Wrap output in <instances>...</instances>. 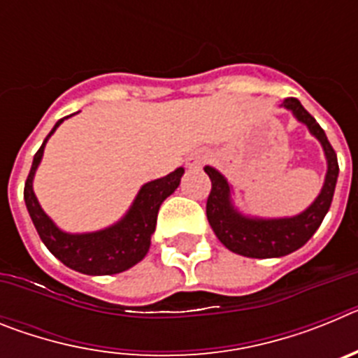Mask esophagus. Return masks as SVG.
Returning <instances> with one entry per match:
<instances>
[{
  "label": "esophagus",
  "mask_w": 358,
  "mask_h": 358,
  "mask_svg": "<svg viewBox=\"0 0 358 358\" xmlns=\"http://www.w3.org/2000/svg\"><path fill=\"white\" fill-rule=\"evenodd\" d=\"M208 161V154L204 150H197L194 154H189L188 159H186V166L188 169H201L202 164Z\"/></svg>",
  "instance_id": "obj_1"
}]
</instances>
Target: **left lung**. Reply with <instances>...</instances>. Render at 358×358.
<instances>
[{"label":"left lung","instance_id":"obj_1","mask_svg":"<svg viewBox=\"0 0 358 358\" xmlns=\"http://www.w3.org/2000/svg\"><path fill=\"white\" fill-rule=\"evenodd\" d=\"M281 106L290 110L297 122L306 125L310 134L321 143L327 157V176L322 188L306 210L292 217L280 218L252 217L242 213L235 206L233 186L227 182L226 177L213 166H204V172L211 179V192L206 204L208 222L217 238L229 251L248 258H280L303 248L314 236L324 215L330 210L339 177L337 154L314 116L310 115L297 98H287Z\"/></svg>","mask_w":358,"mask_h":358}]
</instances>
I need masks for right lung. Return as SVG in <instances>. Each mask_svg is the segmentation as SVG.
Segmentation results:
<instances>
[{
	"instance_id": "1",
	"label": "right lung",
	"mask_w": 358,
	"mask_h": 358,
	"mask_svg": "<svg viewBox=\"0 0 358 358\" xmlns=\"http://www.w3.org/2000/svg\"><path fill=\"white\" fill-rule=\"evenodd\" d=\"M66 118L55 123V127L50 131L46 140L43 141L41 148L34 156V163H31L30 173H28L27 185H24L27 210L44 245L66 267L73 268L77 273L90 274V276H109V274L123 273V271L134 267L138 262L147 256L148 249H150V238L156 231L159 206L164 199L176 192L181 182L185 169L179 166L169 176L145 182L132 201L127 213L113 226L91 231V233L62 231L41 208L39 201L34 194V177L43 161L46 141L52 138L53 132Z\"/></svg>"
}]
</instances>
